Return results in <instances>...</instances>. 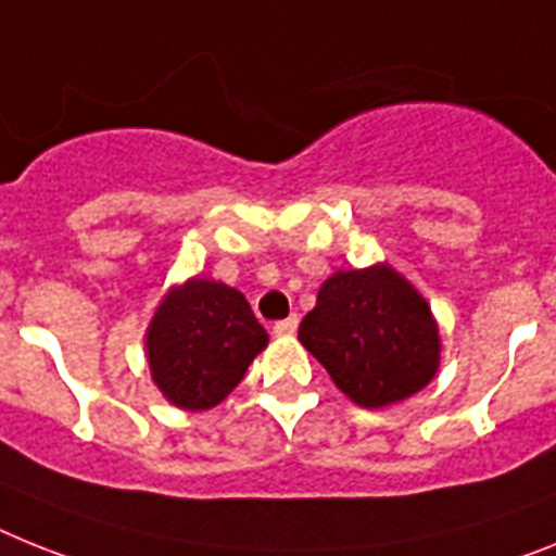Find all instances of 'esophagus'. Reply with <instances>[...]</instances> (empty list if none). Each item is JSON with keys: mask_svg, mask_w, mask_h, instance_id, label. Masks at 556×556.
Instances as JSON below:
<instances>
[{"mask_svg": "<svg viewBox=\"0 0 556 556\" xmlns=\"http://www.w3.org/2000/svg\"><path fill=\"white\" fill-rule=\"evenodd\" d=\"M296 328H300V316H288V319H282L274 325V333L282 336V339H288V336L296 333Z\"/></svg>", "mask_w": 556, "mask_h": 556, "instance_id": "obj_1", "label": "esophagus"}]
</instances>
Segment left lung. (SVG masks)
I'll return each mask as SVG.
<instances>
[{
  "instance_id": "1",
  "label": "left lung",
  "mask_w": 556,
  "mask_h": 556,
  "mask_svg": "<svg viewBox=\"0 0 556 556\" xmlns=\"http://www.w3.org/2000/svg\"><path fill=\"white\" fill-rule=\"evenodd\" d=\"M300 342L333 384L367 409L421 393L441 367L432 307L387 263L330 274L302 319Z\"/></svg>"
}]
</instances>
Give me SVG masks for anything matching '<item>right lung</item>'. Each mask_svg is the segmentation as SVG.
Segmentation results:
<instances>
[{
    "instance_id": "right-lung-1",
    "label": "right lung",
    "mask_w": 556,
    "mask_h": 556,
    "mask_svg": "<svg viewBox=\"0 0 556 556\" xmlns=\"http://www.w3.org/2000/svg\"><path fill=\"white\" fill-rule=\"evenodd\" d=\"M268 333L237 288L191 277L166 291L147 328L152 381L189 413L217 407L242 381Z\"/></svg>"
}]
</instances>
